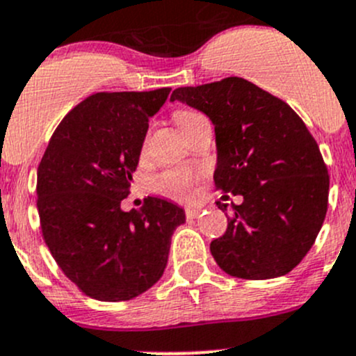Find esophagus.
<instances>
[{"label": "esophagus", "instance_id": "1", "mask_svg": "<svg viewBox=\"0 0 356 356\" xmlns=\"http://www.w3.org/2000/svg\"><path fill=\"white\" fill-rule=\"evenodd\" d=\"M201 215V208L200 207H188L186 208V217L188 218H198Z\"/></svg>", "mask_w": 356, "mask_h": 356}]
</instances>
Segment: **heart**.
Wrapping results in <instances>:
<instances>
[{
    "mask_svg": "<svg viewBox=\"0 0 356 356\" xmlns=\"http://www.w3.org/2000/svg\"><path fill=\"white\" fill-rule=\"evenodd\" d=\"M175 122L182 132L189 127V124L201 117L200 113L193 110H179L175 111ZM193 184H195V174L189 170H168L160 175L156 181L158 189L163 195L172 196V198H188L193 193Z\"/></svg>",
    "mask_w": 356,
    "mask_h": 356,
    "instance_id": "1",
    "label": "heart"
}]
</instances>
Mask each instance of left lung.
<instances>
[{"instance_id": "obj_1", "label": "left lung", "mask_w": 356, "mask_h": 356, "mask_svg": "<svg viewBox=\"0 0 356 356\" xmlns=\"http://www.w3.org/2000/svg\"><path fill=\"white\" fill-rule=\"evenodd\" d=\"M175 99L210 118L215 186L222 198H243L210 245L217 265L251 281L286 275L314 246L327 211V167L314 136L288 103L241 77L179 88Z\"/></svg>"}]
</instances>
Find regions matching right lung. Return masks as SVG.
Returning a JSON list of instances; mask_svg holds the SVG:
<instances>
[{
    "label": "right lung",
    "instance_id": "1",
    "mask_svg": "<svg viewBox=\"0 0 356 356\" xmlns=\"http://www.w3.org/2000/svg\"><path fill=\"white\" fill-rule=\"evenodd\" d=\"M170 88L96 92L53 132L38 167L42 238L63 274L88 296L125 301L163 275L170 239L186 222L172 201L148 196L124 211L149 117Z\"/></svg>",
    "mask_w": 356,
    "mask_h": 356
}]
</instances>
